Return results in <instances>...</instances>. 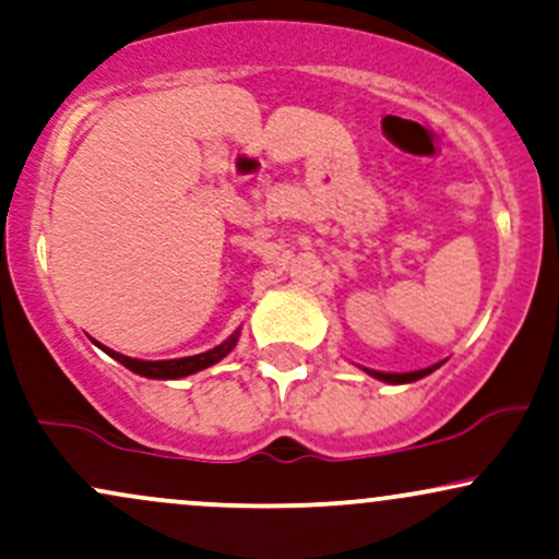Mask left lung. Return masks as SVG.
<instances>
[{"instance_id": "8db88e82", "label": "left lung", "mask_w": 559, "mask_h": 559, "mask_svg": "<svg viewBox=\"0 0 559 559\" xmlns=\"http://www.w3.org/2000/svg\"><path fill=\"white\" fill-rule=\"evenodd\" d=\"M439 368V365H431V368H423V370H413V373H381V370H368L370 376L373 378H378V381H386V383H413V381H418V378H423V376H428V373H433V370Z\"/></svg>"}]
</instances>
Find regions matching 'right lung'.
<instances>
[{"label": "right lung", "instance_id": "right-lung-1", "mask_svg": "<svg viewBox=\"0 0 559 559\" xmlns=\"http://www.w3.org/2000/svg\"><path fill=\"white\" fill-rule=\"evenodd\" d=\"M236 342H239V333H234V336L228 338V342H223L221 346H215V349L210 352H202V355H194V357H181V360H133V357H126L120 355V352H112L107 349V346H102L99 342H94L99 349H105L107 355L112 357V360H118L120 365H126L131 373H139V376H146V378H183V376H191V373H199V370L210 368V365H215L217 360H223V357L228 355L230 349H234Z\"/></svg>", "mask_w": 559, "mask_h": 559}]
</instances>
